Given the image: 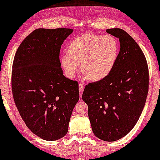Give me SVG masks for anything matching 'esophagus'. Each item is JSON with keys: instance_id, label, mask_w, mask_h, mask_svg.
Listing matches in <instances>:
<instances>
[{"instance_id": "esophagus-1", "label": "esophagus", "mask_w": 160, "mask_h": 160, "mask_svg": "<svg viewBox=\"0 0 160 160\" xmlns=\"http://www.w3.org/2000/svg\"><path fill=\"white\" fill-rule=\"evenodd\" d=\"M83 91H84V85L82 84V83H80L79 84V93L80 96L82 95Z\"/></svg>"}]
</instances>
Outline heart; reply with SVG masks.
<instances>
[{
  "mask_svg": "<svg viewBox=\"0 0 160 160\" xmlns=\"http://www.w3.org/2000/svg\"><path fill=\"white\" fill-rule=\"evenodd\" d=\"M67 51L68 54L61 57L66 75L73 78L81 64L82 73L88 79L96 82L111 73L118 58L119 44L112 35L88 33L72 40Z\"/></svg>",
  "mask_w": 160,
  "mask_h": 160,
  "instance_id": "1",
  "label": "heart"
}]
</instances>
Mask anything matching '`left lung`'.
Returning <instances> with one entry per match:
<instances>
[{"label":"left lung","instance_id":"obj_1","mask_svg":"<svg viewBox=\"0 0 160 160\" xmlns=\"http://www.w3.org/2000/svg\"><path fill=\"white\" fill-rule=\"evenodd\" d=\"M106 31L119 38L118 58L107 78L85 86L82 98L94 135L114 141L126 136L140 118L148 94V69L142 50L128 33L120 28Z\"/></svg>","mask_w":160,"mask_h":160}]
</instances>
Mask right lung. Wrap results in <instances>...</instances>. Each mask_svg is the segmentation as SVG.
Instances as JSON below:
<instances>
[{
  "instance_id": "obj_1",
  "label": "right lung",
  "mask_w": 160,
  "mask_h": 160,
  "mask_svg": "<svg viewBox=\"0 0 160 160\" xmlns=\"http://www.w3.org/2000/svg\"><path fill=\"white\" fill-rule=\"evenodd\" d=\"M68 28L37 29L25 38L13 58L12 87L22 120L46 141L62 138L79 100L77 81L63 75L59 53Z\"/></svg>"
}]
</instances>
